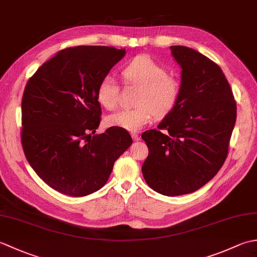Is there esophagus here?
Masks as SVG:
<instances>
[{"label": "esophagus", "mask_w": 257, "mask_h": 257, "mask_svg": "<svg viewBox=\"0 0 257 257\" xmlns=\"http://www.w3.org/2000/svg\"><path fill=\"white\" fill-rule=\"evenodd\" d=\"M132 137H133V139H134L135 141L140 140V136H139L137 133H133V134H132Z\"/></svg>", "instance_id": "esophagus-1"}]
</instances>
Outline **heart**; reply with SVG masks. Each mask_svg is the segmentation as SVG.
<instances>
[{
    "instance_id": "1",
    "label": "heart",
    "mask_w": 257,
    "mask_h": 257,
    "mask_svg": "<svg viewBox=\"0 0 257 257\" xmlns=\"http://www.w3.org/2000/svg\"><path fill=\"white\" fill-rule=\"evenodd\" d=\"M125 83L140 87L137 107L120 109L108 114L105 122L108 127H118L128 132H138L152 119V116L165 117L176 107L181 94L180 81L167 74V69L151 57H135L121 69ZM119 87L110 76H105L97 87V100L102 107L113 109L117 106Z\"/></svg>"
}]
</instances>
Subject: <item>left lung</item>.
Masks as SVG:
<instances>
[{"label": "left lung", "instance_id": "1", "mask_svg": "<svg viewBox=\"0 0 257 257\" xmlns=\"http://www.w3.org/2000/svg\"><path fill=\"white\" fill-rule=\"evenodd\" d=\"M170 50L181 67V94L158 129L141 138L149 149L143 165L147 184L176 196L199 190L219 172L236 121V102L219 65L192 48Z\"/></svg>", "mask_w": 257, "mask_h": 257}]
</instances>
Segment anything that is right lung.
<instances>
[{"label":"right lung","instance_id":"obj_1","mask_svg":"<svg viewBox=\"0 0 257 257\" xmlns=\"http://www.w3.org/2000/svg\"><path fill=\"white\" fill-rule=\"evenodd\" d=\"M124 55L108 46L66 48L27 81L22 146L37 176L58 192L78 198L101 189L133 144L118 127L95 135L101 114L97 87Z\"/></svg>","mask_w":257,"mask_h":257}]
</instances>
